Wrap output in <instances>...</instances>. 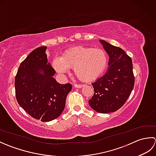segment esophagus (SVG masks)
<instances>
[{
	"label": "esophagus",
	"instance_id": "obj_1",
	"mask_svg": "<svg viewBox=\"0 0 156 156\" xmlns=\"http://www.w3.org/2000/svg\"><path fill=\"white\" fill-rule=\"evenodd\" d=\"M84 87V85L82 84H74V87L77 88H80Z\"/></svg>",
	"mask_w": 156,
	"mask_h": 156
}]
</instances>
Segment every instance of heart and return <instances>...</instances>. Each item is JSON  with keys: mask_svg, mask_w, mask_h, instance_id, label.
<instances>
[{"mask_svg": "<svg viewBox=\"0 0 156 156\" xmlns=\"http://www.w3.org/2000/svg\"><path fill=\"white\" fill-rule=\"evenodd\" d=\"M107 53L100 48L78 46L66 51L62 58H55L52 66L59 74L68 72L74 68V72L79 80L84 82H93L107 68Z\"/></svg>", "mask_w": 156, "mask_h": 156, "instance_id": "heart-1", "label": "heart"}]
</instances>
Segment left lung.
<instances>
[{
    "instance_id": "8db88e82",
    "label": "left lung",
    "mask_w": 156,
    "mask_h": 156,
    "mask_svg": "<svg viewBox=\"0 0 156 156\" xmlns=\"http://www.w3.org/2000/svg\"><path fill=\"white\" fill-rule=\"evenodd\" d=\"M108 55L107 72L93 83L94 93L88 101L90 107L101 113L117 111L127 101L134 87L131 58L124 50L100 40Z\"/></svg>"
}]
</instances>
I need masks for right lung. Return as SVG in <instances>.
Returning <instances> with one entry per match:
<instances>
[{
	"instance_id": "right-lung-1",
	"label": "right lung",
	"mask_w": 156,
	"mask_h": 156,
	"mask_svg": "<svg viewBox=\"0 0 156 156\" xmlns=\"http://www.w3.org/2000/svg\"><path fill=\"white\" fill-rule=\"evenodd\" d=\"M47 47L34 49L23 60L15 80L19 105L32 117L42 122L58 118L64 111L72 84H61L54 78V69L48 63Z\"/></svg>"
}]
</instances>
